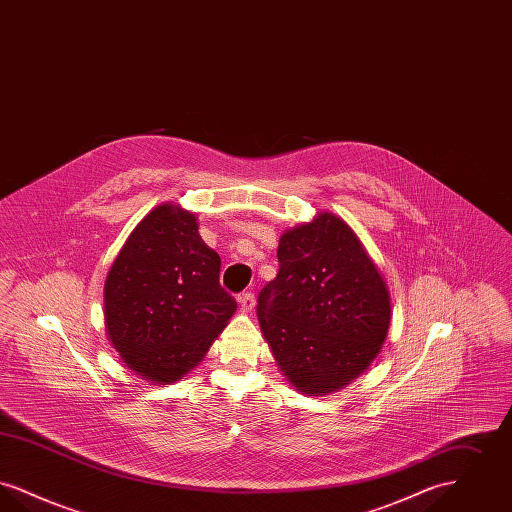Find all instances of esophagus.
<instances>
[{
    "mask_svg": "<svg viewBox=\"0 0 512 512\" xmlns=\"http://www.w3.org/2000/svg\"><path fill=\"white\" fill-rule=\"evenodd\" d=\"M238 303L242 307L244 313H249L253 307H255V295L251 292H244L238 295Z\"/></svg>",
    "mask_w": 512,
    "mask_h": 512,
    "instance_id": "1",
    "label": "esophagus"
}]
</instances>
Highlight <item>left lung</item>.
I'll list each match as a JSON object with an SVG mask.
<instances>
[{"instance_id": "obj_1", "label": "left lung", "mask_w": 512, "mask_h": 512, "mask_svg": "<svg viewBox=\"0 0 512 512\" xmlns=\"http://www.w3.org/2000/svg\"><path fill=\"white\" fill-rule=\"evenodd\" d=\"M280 270L259 293L263 338L305 395H330L363 374L391 322L390 290L355 230L334 213L288 228Z\"/></svg>"}]
</instances>
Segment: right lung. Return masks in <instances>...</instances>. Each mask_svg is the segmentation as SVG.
I'll list each match as a JSON object with an SVG mask.
<instances>
[{"label":"right lung","instance_id":"right-lung-1","mask_svg":"<svg viewBox=\"0 0 512 512\" xmlns=\"http://www.w3.org/2000/svg\"><path fill=\"white\" fill-rule=\"evenodd\" d=\"M197 228L192 211L157 205L107 272V340L151 386L174 384L199 365L238 307L220 288L219 253Z\"/></svg>","mask_w":512,"mask_h":512}]
</instances>
